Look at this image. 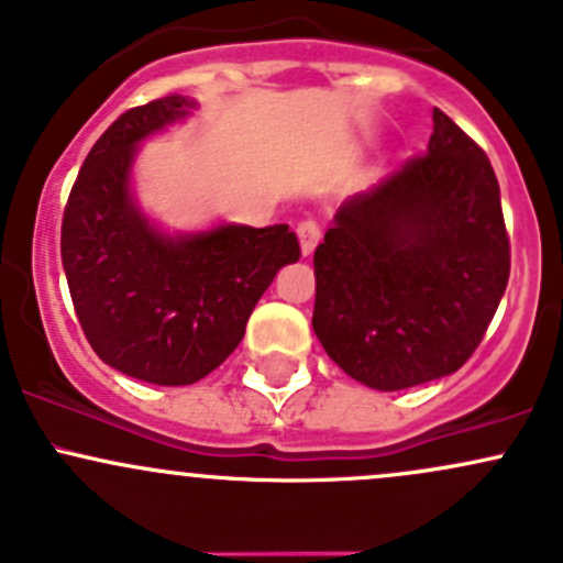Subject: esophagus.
Masks as SVG:
<instances>
[{
    "label": "esophagus",
    "instance_id": "obj_1",
    "mask_svg": "<svg viewBox=\"0 0 563 563\" xmlns=\"http://www.w3.org/2000/svg\"><path fill=\"white\" fill-rule=\"evenodd\" d=\"M298 239H300V252L311 254V252H314L317 243H320V239H322L320 224H317L314 219H303V222H298Z\"/></svg>",
    "mask_w": 563,
    "mask_h": 563
}]
</instances>
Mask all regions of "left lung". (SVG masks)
Returning a JSON list of instances; mask_svg holds the SVG:
<instances>
[{"instance_id": "obj_1", "label": "left lung", "mask_w": 563, "mask_h": 563, "mask_svg": "<svg viewBox=\"0 0 563 563\" xmlns=\"http://www.w3.org/2000/svg\"><path fill=\"white\" fill-rule=\"evenodd\" d=\"M314 333L374 390H407L472 357L509 279L496 173L433 108L428 152L346 197L314 252Z\"/></svg>"}]
</instances>
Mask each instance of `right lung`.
<instances>
[{"label":"right lung","instance_id":"1","mask_svg":"<svg viewBox=\"0 0 563 563\" xmlns=\"http://www.w3.org/2000/svg\"><path fill=\"white\" fill-rule=\"evenodd\" d=\"M192 108L170 95L121 113L86 156L62 219V265L91 350L121 374L167 387L222 366L279 268L300 257L287 224L167 235L137 208V143Z\"/></svg>","mask_w":563,"mask_h":563}]
</instances>
